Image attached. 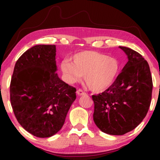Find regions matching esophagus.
I'll return each mask as SVG.
<instances>
[{"mask_svg": "<svg viewBox=\"0 0 160 160\" xmlns=\"http://www.w3.org/2000/svg\"><path fill=\"white\" fill-rule=\"evenodd\" d=\"M85 93L84 91L82 90V89H78V90H77V95H79V96H82V95H85Z\"/></svg>", "mask_w": 160, "mask_h": 160, "instance_id": "34e87169", "label": "esophagus"}]
</instances>
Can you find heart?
<instances>
[{
  "mask_svg": "<svg viewBox=\"0 0 160 160\" xmlns=\"http://www.w3.org/2000/svg\"><path fill=\"white\" fill-rule=\"evenodd\" d=\"M65 79L74 84L84 76L87 87L93 92L106 90L115 82L119 71L117 59L99 52L85 51L76 54L72 62L65 60L61 63Z\"/></svg>",
  "mask_w": 160,
  "mask_h": 160,
  "instance_id": "1",
  "label": "heart"
}]
</instances>
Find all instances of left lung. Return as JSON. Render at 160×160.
I'll use <instances>...</instances> for the list:
<instances>
[{
    "instance_id": "left-lung-1",
    "label": "left lung",
    "mask_w": 160,
    "mask_h": 160,
    "mask_svg": "<svg viewBox=\"0 0 160 160\" xmlns=\"http://www.w3.org/2000/svg\"><path fill=\"white\" fill-rule=\"evenodd\" d=\"M128 58L110 87L92 95L93 120L102 132L122 135L134 130L145 118L152 94V78L147 61L138 52L119 47Z\"/></svg>"
}]
</instances>
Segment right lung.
I'll list each match as a JSON object with an SVG mask.
<instances>
[{"label": "right lung", "mask_w": 160, "mask_h": 160, "mask_svg": "<svg viewBox=\"0 0 160 160\" xmlns=\"http://www.w3.org/2000/svg\"><path fill=\"white\" fill-rule=\"evenodd\" d=\"M56 46L36 45L15 64L10 84L13 111L20 125L38 138L61 130L76 100L74 87L56 73Z\"/></svg>", "instance_id": "right-lung-1"}]
</instances>
